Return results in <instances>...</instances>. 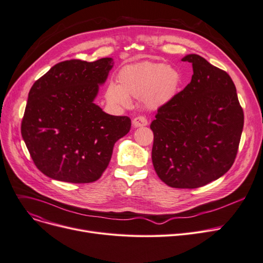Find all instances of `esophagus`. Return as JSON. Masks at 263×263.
I'll return each mask as SVG.
<instances>
[{
  "label": "esophagus",
  "mask_w": 263,
  "mask_h": 263,
  "mask_svg": "<svg viewBox=\"0 0 263 263\" xmlns=\"http://www.w3.org/2000/svg\"><path fill=\"white\" fill-rule=\"evenodd\" d=\"M147 124H148V120L146 119L145 116H138L133 119V125L135 128L145 127Z\"/></svg>",
  "instance_id": "1"
}]
</instances>
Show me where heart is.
<instances>
[{"label":"heart","instance_id":"heart-1","mask_svg":"<svg viewBox=\"0 0 263 263\" xmlns=\"http://www.w3.org/2000/svg\"><path fill=\"white\" fill-rule=\"evenodd\" d=\"M180 76L164 63L145 62L124 67L116 85L110 83L105 91L108 103L129 106L130 97L143 99L147 106L157 108L172 99L178 89Z\"/></svg>","mask_w":263,"mask_h":263}]
</instances>
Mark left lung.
<instances>
[{
  "instance_id": "8db88e82",
  "label": "left lung",
  "mask_w": 263,
  "mask_h": 263,
  "mask_svg": "<svg viewBox=\"0 0 263 263\" xmlns=\"http://www.w3.org/2000/svg\"><path fill=\"white\" fill-rule=\"evenodd\" d=\"M191 82L158 108L152 122V159L159 178L170 187L193 189L230 170L238 151L244 112L227 72L199 54Z\"/></svg>"
}]
</instances>
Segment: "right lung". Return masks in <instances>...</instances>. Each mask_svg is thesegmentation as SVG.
<instances>
[{"mask_svg": "<svg viewBox=\"0 0 263 263\" xmlns=\"http://www.w3.org/2000/svg\"><path fill=\"white\" fill-rule=\"evenodd\" d=\"M112 65L111 58L66 60L33 84L21 135L43 174L86 184L106 170L114 145L131 128L129 117L108 115L93 103Z\"/></svg>", "mask_w": 263, "mask_h": 263, "instance_id": "add662e5", "label": "right lung"}]
</instances>
